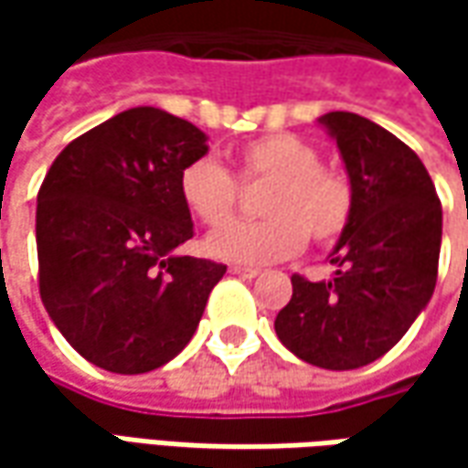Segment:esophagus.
I'll list each match as a JSON object with an SVG mask.
<instances>
[{
	"instance_id": "34e87169",
	"label": "esophagus",
	"mask_w": 468,
	"mask_h": 468,
	"mask_svg": "<svg viewBox=\"0 0 468 468\" xmlns=\"http://www.w3.org/2000/svg\"><path fill=\"white\" fill-rule=\"evenodd\" d=\"M229 273L242 276V279H258V276H261V271H258V268H244V265H231V268H229Z\"/></svg>"
}]
</instances>
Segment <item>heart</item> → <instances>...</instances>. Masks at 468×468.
<instances>
[{
    "mask_svg": "<svg viewBox=\"0 0 468 468\" xmlns=\"http://www.w3.org/2000/svg\"><path fill=\"white\" fill-rule=\"evenodd\" d=\"M237 178L269 182L261 196V222H235L216 229L206 250L226 262L268 265L294 258L307 237L314 244L335 242L354 216L349 176L323 166L317 148L289 133H271L247 143L237 154ZM179 197L206 226H220L236 209L239 186L229 171L197 158L179 174Z\"/></svg>",
    "mask_w": 468,
    "mask_h": 468,
    "instance_id": "1",
    "label": "heart"
}]
</instances>
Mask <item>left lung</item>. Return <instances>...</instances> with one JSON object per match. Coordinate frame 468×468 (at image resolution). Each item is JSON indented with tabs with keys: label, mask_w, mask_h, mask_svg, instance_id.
<instances>
[{
	"label": "left lung",
	"mask_w": 468,
	"mask_h": 468,
	"mask_svg": "<svg viewBox=\"0 0 468 468\" xmlns=\"http://www.w3.org/2000/svg\"><path fill=\"white\" fill-rule=\"evenodd\" d=\"M320 124L344 155L354 216L331 252V281L292 276L276 333L314 367L356 369L393 349L432 297L442 207L420 155L380 124L351 112Z\"/></svg>",
	"instance_id": "obj_1"
}]
</instances>
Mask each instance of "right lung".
<instances>
[{
	"label": "right lung",
	"instance_id": "right-lung-1",
	"mask_svg": "<svg viewBox=\"0 0 468 468\" xmlns=\"http://www.w3.org/2000/svg\"><path fill=\"white\" fill-rule=\"evenodd\" d=\"M206 133L154 106L75 137L38 189V292L67 344L96 367L140 375L197 331L224 262L174 255L195 234L182 169Z\"/></svg>",
	"mask_w": 468,
	"mask_h": 468
}]
</instances>
